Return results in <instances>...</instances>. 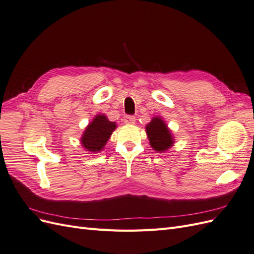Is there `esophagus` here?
Wrapping results in <instances>:
<instances>
[{"instance_id": "1", "label": "esophagus", "mask_w": 254, "mask_h": 254, "mask_svg": "<svg viewBox=\"0 0 254 254\" xmlns=\"http://www.w3.org/2000/svg\"><path fill=\"white\" fill-rule=\"evenodd\" d=\"M124 122H125V124L132 125V124H134L135 118L133 117V115H126V117L124 118Z\"/></svg>"}]
</instances>
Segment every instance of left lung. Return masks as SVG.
<instances>
[{
  "label": "left lung",
  "mask_w": 254,
  "mask_h": 254,
  "mask_svg": "<svg viewBox=\"0 0 254 254\" xmlns=\"http://www.w3.org/2000/svg\"><path fill=\"white\" fill-rule=\"evenodd\" d=\"M148 139L151 147L157 151H165L173 145V136L167 125L160 118L152 119L149 124L146 126Z\"/></svg>",
  "instance_id": "obj_1"
}]
</instances>
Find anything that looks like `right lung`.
<instances>
[{"label": "right lung", "mask_w": 254, "mask_h": 254, "mask_svg": "<svg viewBox=\"0 0 254 254\" xmlns=\"http://www.w3.org/2000/svg\"><path fill=\"white\" fill-rule=\"evenodd\" d=\"M115 128V123L110 122L104 114L96 115L82 134V146L91 152L102 150Z\"/></svg>", "instance_id": "add662e5"}]
</instances>
